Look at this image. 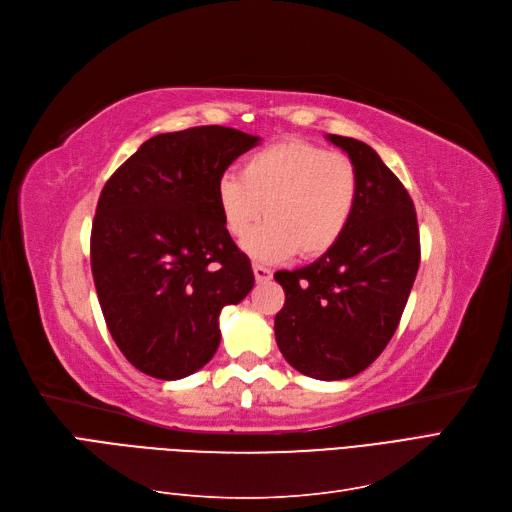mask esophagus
Returning <instances> with one entry per match:
<instances>
[{"label":"esophagus","instance_id":"esophagus-1","mask_svg":"<svg viewBox=\"0 0 512 512\" xmlns=\"http://www.w3.org/2000/svg\"><path fill=\"white\" fill-rule=\"evenodd\" d=\"M253 274H255L257 282H268V280H272L274 272L266 266H261V263H253Z\"/></svg>","mask_w":512,"mask_h":512}]
</instances>
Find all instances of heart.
I'll list each match as a JSON object with an SVG mask.
<instances>
[{"instance_id": "1", "label": "heart", "mask_w": 512, "mask_h": 512, "mask_svg": "<svg viewBox=\"0 0 512 512\" xmlns=\"http://www.w3.org/2000/svg\"><path fill=\"white\" fill-rule=\"evenodd\" d=\"M225 232L244 238L266 211L268 221L244 240L257 261L276 263L327 253L348 230L358 202V173L344 154L306 141L253 151L215 189Z\"/></svg>"}]
</instances>
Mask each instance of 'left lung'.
Returning a JSON list of instances; mask_svg holds the SVG:
<instances>
[{
    "label": "left lung",
    "mask_w": 512,
    "mask_h": 512,
    "mask_svg": "<svg viewBox=\"0 0 512 512\" xmlns=\"http://www.w3.org/2000/svg\"><path fill=\"white\" fill-rule=\"evenodd\" d=\"M327 139L356 166V211L323 257L274 274L285 289L274 333L291 367L333 382L365 371L388 346L420 268V232L411 196L375 149Z\"/></svg>",
    "instance_id": "1"
}]
</instances>
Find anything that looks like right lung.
I'll return each instance as SVG.
<instances>
[{
	"mask_svg": "<svg viewBox=\"0 0 512 512\" xmlns=\"http://www.w3.org/2000/svg\"><path fill=\"white\" fill-rule=\"evenodd\" d=\"M259 137L196 126L151 137L105 183L90 266L107 329L145 375L181 380L219 348V314L255 285L215 189Z\"/></svg>",
	"mask_w": 512,
	"mask_h": 512,
	"instance_id": "add662e5",
	"label": "right lung"
}]
</instances>
